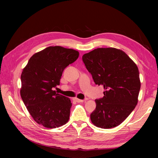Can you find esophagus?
<instances>
[{"mask_svg": "<svg viewBox=\"0 0 158 158\" xmlns=\"http://www.w3.org/2000/svg\"><path fill=\"white\" fill-rule=\"evenodd\" d=\"M73 99L74 100L75 102H76L80 103V102H85V101H87V100H88V98H85V99H84L83 100V99H80L77 98H74Z\"/></svg>", "mask_w": 158, "mask_h": 158, "instance_id": "obj_1", "label": "esophagus"}]
</instances>
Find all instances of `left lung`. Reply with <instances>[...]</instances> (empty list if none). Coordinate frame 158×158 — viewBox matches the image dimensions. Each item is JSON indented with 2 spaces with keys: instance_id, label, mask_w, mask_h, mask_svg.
<instances>
[{
  "instance_id": "1",
  "label": "left lung",
  "mask_w": 158,
  "mask_h": 158,
  "mask_svg": "<svg viewBox=\"0 0 158 158\" xmlns=\"http://www.w3.org/2000/svg\"><path fill=\"white\" fill-rule=\"evenodd\" d=\"M94 82L103 85L104 96L95 99L90 118L95 126L111 128L121 124L135 108L140 89L139 71L125 52L98 48L82 56Z\"/></svg>"
}]
</instances>
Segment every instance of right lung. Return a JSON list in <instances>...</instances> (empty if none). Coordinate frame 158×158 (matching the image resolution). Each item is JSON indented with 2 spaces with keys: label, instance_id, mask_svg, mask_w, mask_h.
<instances>
[{
  "label": "right lung",
  "instance_id": "obj_1",
  "mask_svg": "<svg viewBox=\"0 0 158 158\" xmlns=\"http://www.w3.org/2000/svg\"><path fill=\"white\" fill-rule=\"evenodd\" d=\"M78 51L51 46L30 59L21 74V98L34 121L49 128L63 126L69 120L70 99L56 94L66 66L78 58Z\"/></svg>",
  "mask_w": 158,
  "mask_h": 158
}]
</instances>
